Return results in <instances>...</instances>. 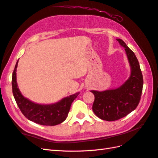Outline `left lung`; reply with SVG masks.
I'll return each instance as SVG.
<instances>
[{"instance_id": "obj_1", "label": "left lung", "mask_w": 158, "mask_h": 158, "mask_svg": "<svg viewBox=\"0 0 158 158\" xmlns=\"http://www.w3.org/2000/svg\"><path fill=\"white\" fill-rule=\"evenodd\" d=\"M117 41L125 48L132 70L130 78L119 88L103 92L91 91L95 96L92 106L94 113L100 119L109 122L122 118L136 108L143 85L142 72L135 53L122 39H117Z\"/></svg>"}]
</instances>
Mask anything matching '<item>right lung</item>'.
<instances>
[{"instance_id": "right-lung-1", "label": "right lung", "mask_w": 158, "mask_h": 158, "mask_svg": "<svg viewBox=\"0 0 158 158\" xmlns=\"http://www.w3.org/2000/svg\"><path fill=\"white\" fill-rule=\"evenodd\" d=\"M18 64V60L13 72L12 89L15 102L23 115L28 119L40 125L56 126L63 122L68 115L72 102L79 93L66 97L61 101L52 105H39L32 102L23 97L19 92L16 81Z\"/></svg>"}]
</instances>
